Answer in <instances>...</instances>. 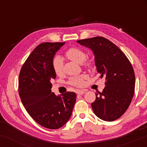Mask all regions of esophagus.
<instances>
[{"label": "esophagus", "mask_w": 147, "mask_h": 147, "mask_svg": "<svg viewBox=\"0 0 147 147\" xmlns=\"http://www.w3.org/2000/svg\"><path fill=\"white\" fill-rule=\"evenodd\" d=\"M86 92V90H78L77 92V95H84V93Z\"/></svg>", "instance_id": "esophagus-1"}]
</instances>
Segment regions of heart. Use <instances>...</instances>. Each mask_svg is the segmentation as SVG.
Segmentation results:
<instances>
[{
    "instance_id": "heart-1",
    "label": "heart",
    "mask_w": 147,
    "mask_h": 147,
    "mask_svg": "<svg viewBox=\"0 0 147 147\" xmlns=\"http://www.w3.org/2000/svg\"><path fill=\"white\" fill-rule=\"evenodd\" d=\"M65 55L70 59V60L73 61L77 63H82L86 58V54L83 51L82 49L76 47L70 48L65 52ZM63 59L60 56H56L52 60V68L54 71L57 75H59L61 74L62 69H63ZM86 65L88 67H90L92 65V63L90 61H88L86 63ZM86 79L85 75H80L78 77H74L70 78V84L75 86L80 87L84 85V80Z\"/></svg>"
}]
</instances>
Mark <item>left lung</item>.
Returning a JSON list of instances; mask_svg holds the SVG:
<instances>
[{
  "instance_id": "8db88e82",
  "label": "left lung",
  "mask_w": 147,
  "mask_h": 147,
  "mask_svg": "<svg viewBox=\"0 0 147 147\" xmlns=\"http://www.w3.org/2000/svg\"><path fill=\"white\" fill-rule=\"evenodd\" d=\"M77 43L92 50L101 78L105 77V88L95 93L91 104L94 113L108 122L122 115L131 104L135 91L136 77L129 60L117 45L102 36L79 40Z\"/></svg>"
}]
</instances>
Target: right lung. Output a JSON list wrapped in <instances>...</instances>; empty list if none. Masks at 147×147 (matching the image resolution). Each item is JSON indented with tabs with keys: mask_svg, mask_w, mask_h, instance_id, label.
Wrapping results in <instances>:
<instances>
[{
	"mask_svg": "<svg viewBox=\"0 0 147 147\" xmlns=\"http://www.w3.org/2000/svg\"><path fill=\"white\" fill-rule=\"evenodd\" d=\"M63 43H43L30 55L22 66L18 92L27 112L43 127L57 129L70 119L76 102L74 92L57 96L52 92V79L56 78L52 60Z\"/></svg>",
	"mask_w": 147,
	"mask_h": 147,
	"instance_id": "right-lung-1",
	"label": "right lung"
}]
</instances>
